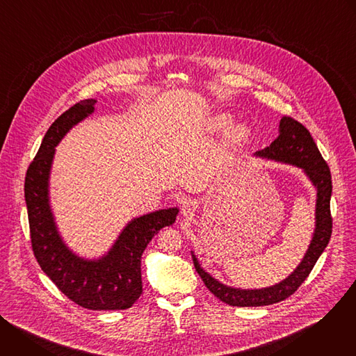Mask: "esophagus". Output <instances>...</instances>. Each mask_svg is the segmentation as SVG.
Returning a JSON list of instances; mask_svg holds the SVG:
<instances>
[{
  "instance_id": "obj_1",
  "label": "esophagus",
  "mask_w": 356,
  "mask_h": 356,
  "mask_svg": "<svg viewBox=\"0 0 356 356\" xmlns=\"http://www.w3.org/2000/svg\"><path fill=\"white\" fill-rule=\"evenodd\" d=\"M197 202L194 200H186L183 201V206H181V213L186 217H191L195 211H197Z\"/></svg>"
}]
</instances>
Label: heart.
<instances>
[{
    "label": "heart",
    "instance_id": "obj_1",
    "mask_svg": "<svg viewBox=\"0 0 356 356\" xmlns=\"http://www.w3.org/2000/svg\"><path fill=\"white\" fill-rule=\"evenodd\" d=\"M232 124V117L227 113H221V114H217L211 118L210 121V127L213 131H224L227 129L229 125ZM248 135V129L243 127V125H238L232 129L231 132V139L232 140H242L245 139V136Z\"/></svg>",
    "mask_w": 356,
    "mask_h": 356
}]
</instances>
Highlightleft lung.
<instances>
[{
    "instance_id": "obj_1",
    "label": "left lung",
    "mask_w": 356,
    "mask_h": 356,
    "mask_svg": "<svg viewBox=\"0 0 356 356\" xmlns=\"http://www.w3.org/2000/svg\"><path fill=\"white\" fill-rule=\"evenodd\" d=\"M258 156L284 162L301 168L310 177L317 188V207H316V231L309 250L304 255L297 269L283 282L272 287L259 290H241L228 287L207 272L202 270L193 255V262L201 280L207 289L221 301L234 307H259L286 300L301 286L313 270L316 262L324 252L332 234V217L330 200L332 193V180L327 162L321 156L320 150L310 135V131L294 118L284 115L280 120L279 136L264 150L257 152Z\"/></svg>"
}]
</instances>
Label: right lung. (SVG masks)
<instances>
[{
	"instance_id": "obj_1",
	"label": "right lung",
	"mask_w": 356,
	"mask_h": 356,
	"mask_svg": "<svg viewBox=\"0 0 356 356\" xmlns=\"http://www.w3.org/2000/svg\"><path fill=\"white\" fill-rule=\"evenodd\" d=\"M95 99H81L47 129L25 176V201L33 255L58 289L88 310H125L142 294L140 257L163 227L176 221L177 209L159 210L131 221L108 255L84 261L60 239L47 198V180L55 146L65 134L94 111Z\"/></svg>"
}]
</instances>
